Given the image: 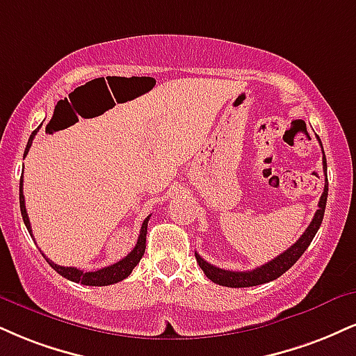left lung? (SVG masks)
Returning a JSON list of instances; mask_svg holds the SVG:
<instances>
[{
	"mask_svg": "<svg viewBox=\"0 0 356 356\" xmlns=\"http://www.w3.org/2000/svg\"><path fill=\"white\" fill-rule=\"evenodd\" d=\"M320 145H322V143H320ZM323 170H325V189H323L322 197H320L318 211L315 212L314 219H312L310 225L307 227L305 232L302 234V237L298 238V241L295 242L292 247L286 248L284 254L277 255L275 259L270 260V262H267L265 265H260V267H257V268H254V270H248V272L224 270V268H219V267H216V265H211L209 262H205L202 257L195 252L197 264H199V267L202 268L205 275H207V278H211L213 284H219L222 286L243 289V286H255V285L267 284V282H272L280 275H284V273L289 270V268L292 267V265L297 262L298 259H300L303 252H305L308 245H310V242L314 241L316 230H318L320 225H322L325 207H327V197H328L327 159H325V152H323Z\"/></svg>",
	"mask_w": 356,
	"mask_h": 356,
	"instance_id": "obj_1",
	"label": "left lung"
}]
</instances>
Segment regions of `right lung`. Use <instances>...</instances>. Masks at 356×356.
I'll use <instances>...</instances> for the list:
<instances>
[{
    "label": "right lung",
    "instance_id": "right-lung-1",
    "mask_svg": "<svg viewBox=\"0 0 356 356\" xmlns=\"http://www.w3.org/2000/svg\"><path fill=\"white\" fill-rule=\"evenodd\" d=\"M38 131H40V127H38L36 131H33L31 137H29V140L26 144V151H24V156H26L29 147H31L33 139H34V136H36ZM19 207H21V216H23L24 225H26L29 235L33 237V230H31V224H29L26 205H24L23 177H21V181H19ZM149 217H151V216H149ZM149 217H145V220L143 222V227H140V232H139V237H137L136 247L132 248L129 254L124 257L122 260H119V262L109 265V267H104V268H101V270H94V272H83V270H79V268H76V267H63V265L51 262L49 259H46V260H48V264L54 268L56 272L59 273V275H63L64 278H67V280H71V282H76V284L91 285V286H104V285L118 284V282H121L126 277H129L132 268H134L136 265L139 264V260L143 259V255L145 252V235H147Z\"/></svg>",
    "mask_w": 356,
    "mask_h": 356
}]
</instances>
